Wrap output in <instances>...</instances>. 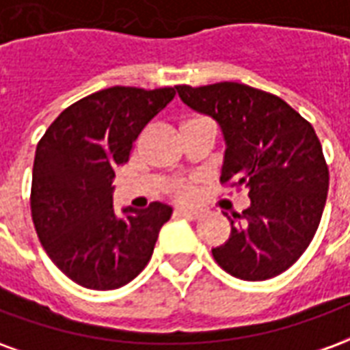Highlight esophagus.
<instances>
[{"mask_svg":"<svg viewBox=\"0 0 350 350\" xmlns=\"http://www.w3.org/2000/svg\"><path fill=\"white\" fill-rule=\"evenodd\" d=\"M176 213L178 215H182L185 219H198L200 217V212L198 210H191V208H176Z\"/></svg>","mask_w":350,"mask_h":350,"instance_id":"esophagus-1","label":"esophagus"}]
</instances>
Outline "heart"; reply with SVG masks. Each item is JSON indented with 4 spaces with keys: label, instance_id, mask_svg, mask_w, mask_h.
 I'll return each mask as SVG.
<instances>
[{
    "label": "heart",
    "instance_id": "b5f03b06",
    "mask_svg": "<svg viewBox=\"0 0 350 350\" xmlns=\"http://www.w3.org/2000/svg\"><path fill=\"white\" fill-rule=\"evenodd\" d=\"M172 193H174L176 197L187 198L191 195V185L187 182H176L172 185Z\"/></svg>",
    "mask_w": 350,
    "mask_h": 350
}]
</instances>
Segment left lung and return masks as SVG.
Returning a JSON list of instances; mask_svg holds the SVG:
<instances>
[{
    "label": "left lung",
    "instance_id": "left-lung-1",
    "mask_svg": "<svg viewBox=\"0 0 350 350\" xmlns=\"http://www.w3.org/2000/svg\"><path fill=\"white\" fill-rule=\"evenodd\" d=\"M180 99L219 123L221 183L250 189L251 204L227 215L230 238L213 247L221 268L264 281L291 268L313 240L328 193V167L315 129L278 95L219 82L176 86Z\"/></svg>",
    "mask_w": 350,
    "mask_h": 350
}]
</instances>
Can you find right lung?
Here are the masks:
<instances>
[{"label": "right lung", "instance_id": "obj_1", "mask_svg": "<svg viewBox=\"0 0 350 350\" xmlns=\"http://www.w3.org/2000/svg\"><path fill=\"white\" fill-rule=\"evenodd\" d=\"M174 95L176 88H107L65 108L39 140L31 217L52 262L75 283L112 291L150 262L172 208L152 202L118 215L112 180L140 131Z\"/></svg>", "mask_w": 350, "mask_h": 350}]
</instances>
